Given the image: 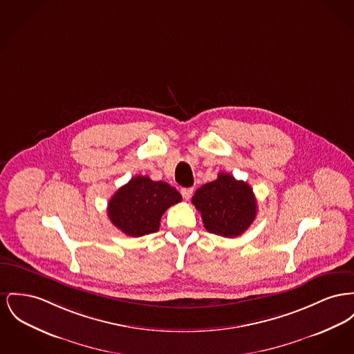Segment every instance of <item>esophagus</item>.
Listing matches in <instances>:
<instances>
[{
    "mask_svg": "<svg viewBox=\"0 0 354 354\" xmlns=\"http://www.w3.org/2000/svg\"><path fill=\"white\" fill-rule=\"evenodd\" d=\"M180 194H182V196H183L185 201H189L191 196H192V194H194V188H182V189H180Z\"/></svg>",
    "mask_w": 354,
    "mask_h": 354,
    "instance_id": "obj_1",
    "label": "esophagus"
}]
</instances>
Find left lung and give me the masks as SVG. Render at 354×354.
Returning <instances> with one entry per match:
<instances>
[{"label":"left lung","instance_id":"obj_1","mask_svg":"<svg viewBox=\"0 0 354 354\" xmlns=\"http://www.w3.org/2000/svg\"><path fill=\"white\" fill-rule=\"evenodd\" d=\"M192 205L201 212L208 232L226 238L243 234L257 216L252 188L223 172L218 179L196 189Z\"/></svg>","mask_w":354,"mask_h":354}]
</instances>
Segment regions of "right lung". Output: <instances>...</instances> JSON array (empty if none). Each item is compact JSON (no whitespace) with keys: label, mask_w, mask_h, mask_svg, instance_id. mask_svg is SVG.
I'll list each match as a JSON object with an SVG mask.
<instances>
[{"label":"right lung","mask_w":354,"mask_h":354,"mask_svg":"<svg viewBox=\"0 0 354 354\" xmlns=\"http://www.w3.org/2000/svg\"><path fill=\"white\" fill-rule=\"evenodd\" d=\"M182 201V195L166 182L135 176L119 188L108 203V218L128 236H143L159 231L162 215Z\"/></svg>","instance_id":"obj_1"}]
</instances>
